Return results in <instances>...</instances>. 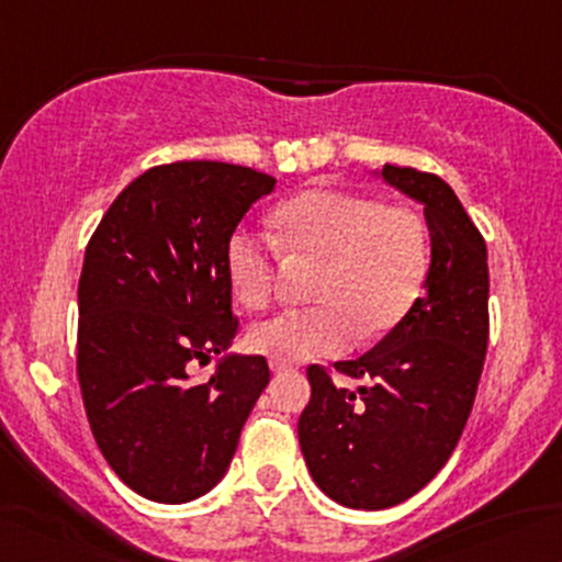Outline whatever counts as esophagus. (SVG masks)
Returning a JSON list of instances; mask_svg holds the SVG:
<instances>
[{"label": "esophagus", "mask_w": 562, "mask_h": 562, "mask_svg": "<svg viewBox=\"0 0 562 562\" xmlns=\"http://www.w3.org/2000/svg\"><path fill=\"white\" fill-rule=\"evenodd\" d=\"M269 368H271V371H274V373H285V371H288V366H282V362H274V360L269 362Z\"/></svg>", "instance_id": "obj_1"}]
</instances>
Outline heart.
Masks as SVG:
<instances>
[{
	"label": "heart",
	"instance_id": "heart-1",
	"mask_svg": "<svg viewBox=\"0 0 562 562\" xmlns=\"http://www.w3.org/2000/svg\"><path fill=\"white\" fill-rule=\"evenodd\" d=\"M280 245L299 261L319 263L312 285L317 304L282 312L250 330V347L282 366L338 357L360 338H379L405 319L427 282L429 229L413 207L347 189H314L274 215ZM274 239L232 232L224 263L234 299L248 310L274 301Z\"/></svg>",
	"mask_w": 562,
	"mask_h": 562
}]
</instances>
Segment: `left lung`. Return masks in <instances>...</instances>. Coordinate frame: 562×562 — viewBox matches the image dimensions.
<instances>
[{"mask_svg":"<svg viewBox=\"0 0 562 562\" xmlns=\"http://www.w3.org/2000/svg\"><path fill=\"white\" fill-rule=\"evenodd\" d=\"M381 178L424 205L431 237L427 291L371 351L336 362L338 373L368 386L338 390L328 368L312 366V397L299 418L314 483L351 509L394 507L446 467L488 349L483 234L435 172L384 165Z\"/></svg>","mask_w":562,"mask_h":562,"instance_id":"left-lung-1","label":"left lung"}]
</instances>
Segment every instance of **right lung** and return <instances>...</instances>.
I'll return each mask as SVG.
<instances>
[{
    "label": "right lung",
    "mask_w": 562,
    "mask_h": 562,
    "mask_svg": "<svg viewBox=\"0 0 562 562\" xmlns=\"http://www.w3.org/2000/svg\"><path fill=\"white\" fill-rule=\"evenodd\" d=\"M271 189L274 178L243 165H157L120 191L85 250V411L111 470L151 502L211 491L269 384L261 355L226 357L207 381H191V368L237 336L226 239Z\"/></svg>",
    "instance_id": "right-lung-1"
}]
</instances>
